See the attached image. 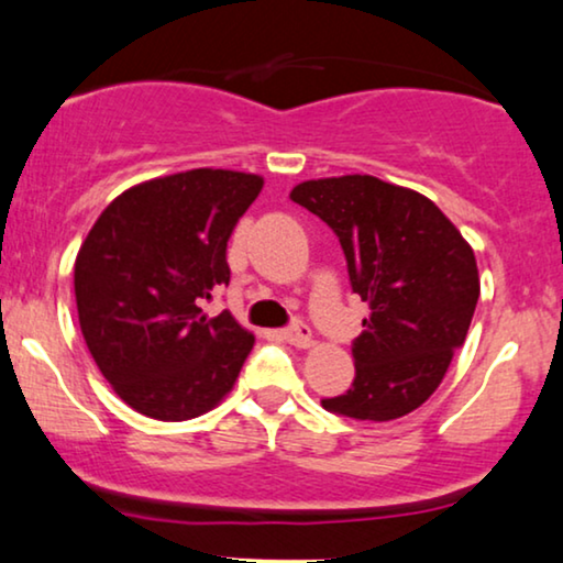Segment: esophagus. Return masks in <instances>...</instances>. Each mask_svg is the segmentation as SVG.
Here are the masks:
<instances>
[{"instance_id":"1","label":"esophagus","mask_w":563,"mask_h":563,"mask_svg":"<svg viewBox=\"0 0 563 563\" xmlns=\"http://www.w3.org/2000/svg\"><path fill=\"white\" fill-rule=\"evenodd\" d=\"M280 336L290 344H296V347H313V336H311V329L303 324V321H298V324L283 329Z\"/></svg>"}]
</instances>
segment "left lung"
<instances>
[{
    "instance_id": "left-lung-1",
    "label": "left lung",
    "mask_w": 563,
    "mask_h": 563,
    "mask_svg": "<svg viewBox=\"0 0 563 563\" xmlns=\"http://www.w3.org/2000/svg\"><path fill=\"white\" fill-rule=\"evenodd\" d=\"M290 200L340 236L352 290L371 309L352 344V388L321 407L371 422L422 407L474 319L482 283L471 244L422 192L373 175L306 179Z\"/></svg>"
}]
</instances>
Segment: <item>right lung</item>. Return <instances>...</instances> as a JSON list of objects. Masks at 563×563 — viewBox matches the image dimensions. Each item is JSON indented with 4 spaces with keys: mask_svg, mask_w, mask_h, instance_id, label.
<instances>
[{
    "mask_svg": "<svg viewBox=\"0 0 563 563\" xmlns=\"http://www.w3.org/2000/svg\"><path fill=\"white\" fill-rule=\"evenodd\" d=\"M265 179L187 169L120 192L74 262V296L89 355L120 399L162 422L206 415L227 399L254 334L203 313L229 283L227 244Z\"/></svg>",
    "mask_w": 563,
    "mask_h": 563,
    "instance_id": "obj_1",
    "label": "right lung"
}]
</instances>
